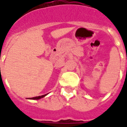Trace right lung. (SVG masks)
Listing matches in <instances>:
<instances>
[{"mask_svg": "<svg viewBox=\"0 0 127 127\" xmlns=\"http://www.w3.org/2000/svg\"><path fill=\"white\" fill-rule=\"evenodd\" d=\"M46 95H47V94H46V95H44L36 96V97H32V98H31V99H36V100H37V99H39V98H43V97H44L45 96H46Z\"/></svg>", "mask_w": 127, "mask_h": 127, "instance_id": "add662e5", "label": "right lung"}]
</instances>
